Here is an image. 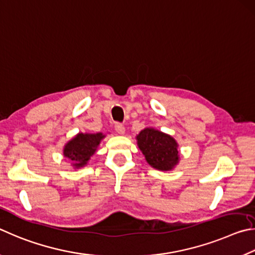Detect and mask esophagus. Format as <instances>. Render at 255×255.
Returning a JSON list of instances; mask_svg holds the SVG:
<instances>
[{"mask_svg": "<svg viewBox=\"0 0 255 255\" xmlns=\"http://www.w3.org/2000/svg\"><path fill=\"white\" fill-rule=\"evenodd\" d=\"M115 131L119 133V134H124L125 133V128H124V125L123 124H121V123H116L115 124Z\"/></svg>", "mask_w": 255, "mask_h": 255, "instance_id": "34e87169", "label": "esophagus"}]
</instances>
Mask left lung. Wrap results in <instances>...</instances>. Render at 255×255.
Segmentation results:
<instances>
[{
  "label": "left lung",
  "instance_id": "obj_1",
  "mask_svg": "<svg viewBox=\"0 0 255 255\" xmlns=\"http://www.w3.org/2000/svg\"><path fill=\"white\" fill-rule=\"evenodd\" d=\"M136 143L151 167L169 171L179 162L178 143L171 135L146 128L136 135Z\"/></svg>",
  "mask_w": 255,
  "mask_h": 255
}]
</instances>
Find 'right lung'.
<instances>
[{"label": "right lung", "instance_id": "1", "mask_svg": "<svg viewBox=\"0 0 255 255\" xmlns=\"http://www.w3.org/2000/svg\"><path fill=\"white\" fill-rule=\"evenodd\" d=\"M104 137L103 133H78L64 146V155L71 160L75 169L82 168L96 152L97 146Z\"/></svg>", "mask_w": 255, "mask_h": 255}]
</instances>
